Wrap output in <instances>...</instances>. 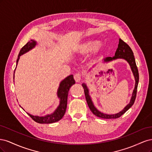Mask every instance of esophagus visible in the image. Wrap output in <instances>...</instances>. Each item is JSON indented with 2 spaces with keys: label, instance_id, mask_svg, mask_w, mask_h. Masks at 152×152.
<instances>
[{
  "label": "esophagus",
  "instance_id": "esophagus-1",
  "mask_svg": "<svg viewBox=\"0 0 152 152\" xmlns=\"http://www.w3.org/2000/svg\"><path fill=\"white\" fill-rule=\"evenodd\" d=\"M74 77V79L76 82H79L81 80L82 75L80 73H76V74L74 75V77Z\"/></svg>",
  "mask_w": 152,
  "mask_h": 152
}]
</instances>
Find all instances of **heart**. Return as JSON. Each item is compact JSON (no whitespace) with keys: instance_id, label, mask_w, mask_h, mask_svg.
<instances>
[{"instance_id":"heart-1","label":"heart","mask_w":152,"mask_h":152,"mask_svg":"<svg viewBox=\"0 0 152 152\" xmlns=\"http://www.w3.org/2000/svg\"><path fill=\"white\" fill-rule=\"evenodd\" d=\"M101 44L102 42L98 39H89L77 44L75 48V50L79 54L84 55L95 49L94 55L99 56L104 51V48L99 46Z\"/></svg>"}]
</instances>
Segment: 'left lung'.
Returning <instances> with one entry per match:
<instances>
[{
    "label": "left lung",
    "mask_w": 152,
    "mask_h": 152,
    "mask_svg": "<svg viewBox=\"0 0 152 152\" xmlns=\"http://www.w3.org/2000/svg\"><path fill=\"white\" fill-rule=\"evenodd\" d=\"M117 59H123L129 63V65L131 67L132 72L133 73V75H134V79H135L134 89L133 90L130 102L128 104H127L121 112H119L118 113H117L115 114H107L99 111V110L95 107L93 101H92V99L89 95V91L87 85L85 83H83L82 84V87H83V88L84 89V93H85L87 103L89 106L91 111L93 112V113L96 116L102 118H117L120 117L132 107L135 102V99L136 97L137 88V85H138V82H139L138 70H137L135 58L134 56V54H133L132 49L125 42H124V41L121 39H119L118 48L117 49L115 53V56L112 58L107 57L104 58L103 62L109 63L113 60H116Z\"/></svg>",
    "instance_id": "1"
}]
</instances>
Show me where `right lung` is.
I'll return each instance as SVG.
<instances>
[{
	"label": "right lung",
	"instance_id": "1",
	"mask_svg": "<svg viewBox=\"0 0 152 152\" xmlns=\"http://www.w3.org/2000/svg\"><path fill=\"white\" fill-rule=\"evenodd\" d=\"M37 44V43L36 41H35L34 40H31L21 48L16 60V66L21 55L26 53L29 50L34 48ZM14 79H15V72H14ZM75 84V81L74 79H73V75L68 76L65 79L61 81L60 83H59V86L57 91L58 98L59 99V104L57 108L52 113L48 114L46 115L41 117L37 115H31L28 113H27V114L34 121L39 124H51L61 120L64 116V115H65L66 110L67 99L69 89H70L72 86Z\"/></svg>",
	"mask_w": 152,
	"mask_h": 152
}]
</instances>
